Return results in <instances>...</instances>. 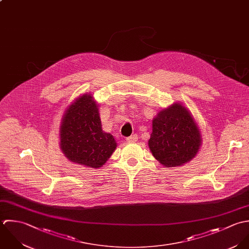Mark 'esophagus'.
Returning <instances> with one entry per match:
<instances>
[{"mask_svg":"<svg viewBox=\"0 0 249 249\" xmlns=\"http://www.w3.org/2000/svg\"><path fill=\"white\" fill-rule=\"evenodd\" d=\"M137 141H138V136H137V135H133V136L127 138V142H128L129 143H134V142H136Z\"/></svg>","mask_w":249,"mask_h":249,"instance_id":"esophagus-1","label":"esophagus"}]
</instances>
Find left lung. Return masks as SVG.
<instances>
[{
  "label": "left lung",
  "instance_id": "left-lung-1",
  "mask_svg": "<svg viewBox=\"0 0 249 249\" xmlns=\"http://www.w3.org/2000/svg\"><path fill=\"white\" fill-rule=\"evenodd\" d=\"M202 143L192 113L179 103L160 110L152 121L148 146L152 155L166 167L193 160Z\"/></svg>",
  "mask_w": 249,
  "mask_h": 249
}]
</instances>
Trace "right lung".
Segmentation results:
<instances>
[{"mask_svg":"<svg viewBox=\"0 0 249 249\" xmlns=\"http://www.w3.org/2000/svg\"><path fill=\"white\" fill-rule=\"evenodd\" d=\"M59 138L69 160L92 168L102 167L117 146L112 135L102 130L98 105L91 94L80 96L67 107Z\"/></svg>","mask_w":249,"mask_h":249,"instance_id":"right-lung-1","label":"right lung"}]
</instances>
